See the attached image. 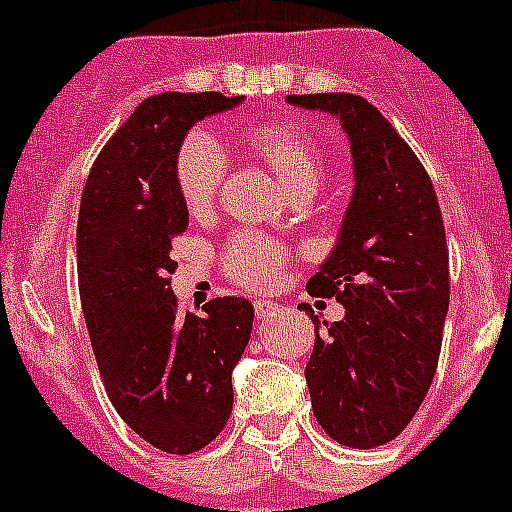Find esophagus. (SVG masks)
<instances>
[{
  "label": "esophagus",
  "instance_id": "34e87169",
  "mask_svg": "<svg viewBox=\"0 0 512 512\" xmlns=\"http://www.w3.org/2000/svg\"><path fill=\"white\" fill-rule=\"evenodd\" d=\"M253 308H256L259 321H266V318L277 313V303H272V300H253Z\"/></svg>",
  "mask_w": 512,
  "mask_h": 512
}]
</instances>
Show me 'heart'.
I'll use <instances>...</instances> for the list:
<instances>
[{
  "instance_id": "1",
  "label": "heart",
  "mask_w": 512,
  "mask_h": 512,
  "mask_svg": "<svg viewBox=\"0 0 512 512\" xmlns=\"http://www.w3.org/2000/svg\"><path fill=\"white\" fill-rule=\"evenodd\" d=\"M248 155L272 170L287 194L313 196L323 181L321 147L308 131L292 121H259L248 124L240 134ZM225 178V155L217 142L204 134H191L178 147L173 160V183L183 207L191 217L212 212ZM227 277L248 290H266L277 285L287 264L285 251L264 235L238 233L222 253Z\"/></svg>"
}]
</instances>
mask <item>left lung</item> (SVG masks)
I'll return each mask as SVG.
<instances>
[{"instance_id":"obj_1","label":"left lung","mask_w":512,"mask_h":512,"mask_svg":"<svg viewBox=\"0 0 512 512\" xmlns=\"http://www.w3.org/2000/svg\"><path fill=\"white\" fill-rule=\"evenodd\" d=\"M339 119L355 189L310 295L336 298L342 321H318L305 365L318 425L336 443L368 451L417 414L440 357L448 313V246L427 170L383 113L360 95H287Z\"/></svg>"}]
</instances>
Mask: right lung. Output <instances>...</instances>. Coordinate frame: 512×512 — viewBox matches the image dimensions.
<instances>
[{"label":"right lung","mask_w":512,"mask_h":512,"mask_svg":"<svg viewBox=\"0 0 512 512\" xmlns=\"http://www.w3.org/2000/svg\"><path fill=\"white\" fill-rule=\"evenodd\" d=\"M243 95H152L100 150L80 202L82 313L108 399L126 425L165 453H194L233 409V368L253 326L246 298L178 313L170 240L189 227L173 160L194 124Z\"/></svg>","instance_id":"obj_1"}]
</instances>
